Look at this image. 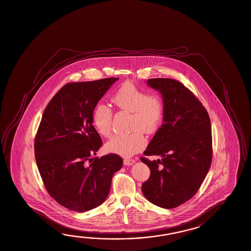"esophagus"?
Instances as JSON below:
<instances>
[{
  "instance_id": "obj_1",
  "label": "esophagus",
  "mask_w": 251,
  "mask_h": 251,
  "mask_svg": "<svg viewBox=\"0 0 251 251\" xmlns=\"http://www.w3.org/2000/svg\"><path fill=\"white\" fill-rule=\"evenodd\" d=\"M134 163H135V161L133 160V159H125V160H124V164H125V165H127V166L133 165Z\"/></svg>"
}]
</instances>
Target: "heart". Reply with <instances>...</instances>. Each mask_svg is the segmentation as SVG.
I'll return each instance as SVG.
<instances>
[{
  "instance_id": "heart-1",
  "label": "heart",
  "mask_w": 251,
  "mask_h": 251,
  "mask_svg": "<svg viewBox=\"0 0 251 251\" xmlns=\"http://www.w3.org/2000/svg\"><path fill=\"white\" fill-rule=\"evenodd\" d=\"M112 103L120 110L131 113V128L128 134L115 135L105 146V152L129 157L143 150L146 146V134L154 133L163 117L162 99L156 94H146L133 83H125L112 98ZM94 127L103 137L110 136L112 111L104 105H97L92 114Z\"/></svg>"
}]
</instances>
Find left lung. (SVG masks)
<instances>
[{"mask_svg":"<svg viewBox=\"0 0 251 251\" xmlns=\"http://www.w3.org/2000/svg\"><path fill=\"white\" fill-rule=\"evenodd\" d=\"M147 86L162 95L163 125L141 161L150 168L142 192L150 202L173 209L195 195L209 172L212 158L210 120L202 104L181 82L150 78Z\"/></svg>","mask_w":251,"mask_h":251,"instance_id":"obj_1","label":"left lung"}]
</instances>
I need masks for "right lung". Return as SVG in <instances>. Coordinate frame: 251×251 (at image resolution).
Masks as SVG:
<instances>
[{
  "label": "right lung",
  "instance_id": "right-lung-1",
  "mask_svg": "<svg viewBox=\"0 0 251 251\" xmlns=\"http://www.w3.org/2000/svg\"><path fill=\"white\" fill-rule=\"evenodd\" d=\"M117 79L69 83L42 115L34 145L36 163L48 193L69 210L84 212L103 203L113 175L123 166L117 154L92 158L102 146L92 114Z\"/></svg>",
  "mask_w": 251,
  "mask_h": 251
}]
</instances>
